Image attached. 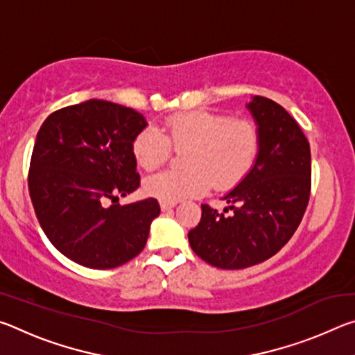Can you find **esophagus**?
I'll return each instance as SVG.
<instances>
[{
  "label": "esophagus",
  "instance_id": "34e87169",
  "mask_svg": "<svg viewBox=\"0 0 355 355\" xmlns=\"http://www.w3.org/2000/svg\"><path fill=\"white\" fill-rule=\"evenodd\" d=\"M159 205H161V211H169V209H172L173 207H175L177 205V203L175 202H159Z\"/></svg>",
  "mask_w": 355,
  "mask_h": 355
}]
</instances>
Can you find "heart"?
I'll use <instances>...</instances> for the list:
<instances>
[{"label": "heart", "mask_w": 355, "mask_h": 355, "mask_svg": "<svg viewBox=\"0 0 355 355\" xmlns=\"http://www.w3.org/2000/svg\"><path fill=\"white\" fill-rule=\"evenodd\" d=\"M175 148H188L184 171H163L144 180V191L159 202H178L214 189L238 184L254 167L260 152V133L250 120H233L222 112L194 111L166 120L158 128L142 130L133 141V156L142 169L153 171Z\"/></svg>", "instance_id": "heart-1"}]
</instances>
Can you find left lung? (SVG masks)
<instances>
[{"instance_id": "left-lung-1", "label": "left lung", "mask_w": 355, "mask_h": 355, "mask_svg": "<svg viewBox=\"0 0 355 355\" xmlns=\"http://www.w3.org/2000/svg\"><path fill=\"white\" fill-rule=\"evenodd\" d=\"M245 107L260 133V152L248 175L222 197L224 212L232 214L202 205L199 225L188 233L191 249L220 269L249 268L277 254L310 199V146L296 120L258 95Z\"/></svg>"}]
</instances>
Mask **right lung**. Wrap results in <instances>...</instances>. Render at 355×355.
<instances>
[{
    "label": "right lung",
    "mask_w": 355,
    "mask_h": 355,
    "mask_svg": "<svg viewBox=\"0 0 355 355\" xmlns=\"http://www.w3.org/2000/svg\"><path fill=\"white\" fill-rule=\"evenodd\" d=\"M146 127L137 111L95 98L55 111L42 123L29 196L46 238L71 261L111 269L146 248L158 200L116 203L139 188L133 141Z\"/></svg>",
    "instance_id": "obj_1"
}]
</instances>
